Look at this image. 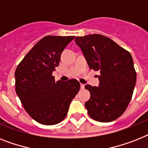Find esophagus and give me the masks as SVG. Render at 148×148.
Masks as SVG:
<instances>
[{
    "label": "esophagus",
    "mask_w": 148,
    "mask_h": 148,
    "mask_svg": "<svg viewBox=\"0 0 148 148\" xmlns=\"http://www.w3.org/2000/svg\"><path fill=\"white\" fill-rule=\"evenodd\" d=\"M84 86H85L84 84H80V88L82 89V90H83V89H84Z\"/></svg>",
    "instance_id": "34e87169"
}]
</instances>
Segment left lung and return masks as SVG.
<instances>
[{"label":"left lung","mask_w":148,"mask_h":148,"mask_svg":"<svg viewBox=\"0 0 148 148\" xmlns=\"http://www.w3.org/2000/svg\"><path fill=\"white\" fill-rule=\"evenodd\" d=\"M89 68L99 71V86L86 84L90 99L85 103L89 116L100 122L121 116L132 97L136 71L130 52L103 35L75 38Z\"/></svg>","instance_id":"obj_1"}]
</instances>
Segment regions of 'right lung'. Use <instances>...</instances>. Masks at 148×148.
I'll use <instances>...</instances> for the list:
<instances>
[{
    "label": "right lung",
    "instance_id": "1",
    "mask_svg": "<svg viewBox=\"0 0 148 148\" xmlns=\"http://www.w3.org/2000/svg\"><path fill=\"white\" fill-rule=\"evenodd\" d=\"M74 38L45 36L32 47L16 69V93L26 112L40 124L51 125L62 122L80 90V83L75 79L55 81L52 76L62 51Z\"/></svg>",
    "mask_w": 148,
    "mask_h": 148
}]
</instances>
